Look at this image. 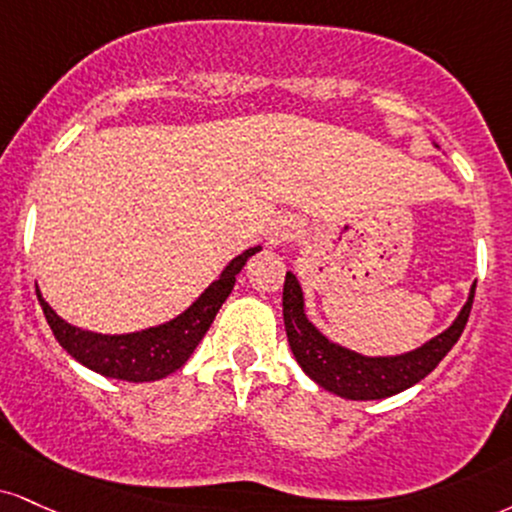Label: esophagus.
Instances as JSON below:
<instances>
[{
	"instance_id": "obj_1",
	"label": "esophagus",
	"mask_w": 512,
	"mask_h": 512,
	"mask_svg": "<svg viewBox=\"0 0 512 512\" xmlns=\"http://www.w3.org/2000/svg\"><path fill=\"white\" fill-rule=\"evenodd\" d=\"M298 233H300V226L295 224V221L281 219V221H276L272 229H269V243L272 245L286 243V240H293Z\"/></svg>"
}]
</instances>
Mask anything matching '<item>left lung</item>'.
<instances>
[{
	"instance_id": "left-lung-1",
	"label": "left lung",
	"mask_w": 512,
	"mask_h": 512,
	"mask_svg": "<svg viewBox=\"0 0 512 512\" xmlns=\"http://www.w3.org/2000/svg\"><path fill=\"white\" fill-rule=\"evenodd\" d=\"M474 300V286L470 298L455 322L443 334L424 343L412 353L396 357H365L353 350L336 346L329 338L307 322L303 310V291L295 276L288 272L283 281V324L291 350L310 379H315L326 391L350 400H377L389 398L410 389L422 381L446 357L470 317Z\"/></svg>"
}]
</instances>
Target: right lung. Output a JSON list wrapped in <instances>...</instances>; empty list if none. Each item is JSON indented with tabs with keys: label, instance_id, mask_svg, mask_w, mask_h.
<instances>
[{
	"label": "right lung",
	"instance_id": "1",
	"mask_svg": "<svg viewBox=\"0 0 512 512\" xmlns=\"http://www.w3.org/2000/svg\"><path fill=\"white\" fill-rule=\"evenodd\" d=\"M262 248H250L238 255L224 274L219 276L212 286L207 288L183 315L171 319L169 324L155 326V329L135 331V334L123 336H102L92 331L76 329L66 324L57 312L45 303L38 291V300L42 312H45L49 329L59 346L71 357H76L80 365L90 367L92 372L104 374V377L123 379V381H155L166 374L176 372L178 367L186 365L193 355L197 343L207 334L209 324L217 317L219 307L229 298L236 283V274L245 267L255 252Z\"/></svg>",
	"mask_w": 512,
	"mask_h": 512
}]
</instances>
